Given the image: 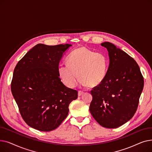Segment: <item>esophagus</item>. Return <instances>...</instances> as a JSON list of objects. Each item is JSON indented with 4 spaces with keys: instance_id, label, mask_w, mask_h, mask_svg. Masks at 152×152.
Instances as JSON below:
<instances>
[{
    "instance_id": "esophagus-1",
    "label": "esophagus",
    "mask_w": 152,
    "mask_h": 152,
    "mask_svg": "<svg viewBox=\"0 0 152 152\" xmlns=\"http://www.w3.org/2000/svg\"><path fill=\"white\" fill-rule=\"evenodd\" d=\"M83 94H84V92L83 91H78V96H81V95H82Z\"/></svg>"
}]
</instances>
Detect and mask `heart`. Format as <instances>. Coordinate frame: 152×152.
Here are the masks:
<instances>
[{
    "instance_id": "heart-1",
    "label": "heart",
    "mask_w": 152,
    "mask_h": 152,
    "mask_svg": "<svg viewBox=\"0 0 152 152\" xmlns=\"http://www.w3.org/2000/svg\"><path fill=\"white\" fill-rule=\"evenodd\" d=\"M67 63L60 64L58 73L62 83L69 88L76 86L78 77L83 87L99 86L105 79L108 66L105 54L95 53L84 47L71 52Z\"/></svg>"
}]
</instances>
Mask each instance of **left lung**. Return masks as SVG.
Masks as SVG:
<instances>
[{"label": "left lung", "instance_id": "8db88e82", "mask_svg": "<svg viewBox=\"0 0 152 152\" xmlns=\"http://www.w3.org/2000/svg\"><path fill=\"white\" fill-rule=\"evenodd\" d=\"M108 52L110 64L103 81L91 91L89 110L106 128H117L129 121L137 110L144 81L134 58L108 42L101 44Z\"/></svg>", "mask_w": 152, "mask_h": 152}]
</instances>
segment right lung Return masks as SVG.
<instances>
[{"label": "right lung", "mask_w": 152, "mask_h": 152, "mask_svg": "<svg viewBox=\"0 0 152 152\" xmlns=\"http://www.w3.org/2000/svg\"><path fill=\"white\" fill-rule=\"evenodd\" d=\"M71 45L37 44L15 68L12 93L24 121L35 129L57 128L77 98V91L64 85L58 73L60 61Z\"/></svg>", "instance_id": "obj_1"}]
</instances>
